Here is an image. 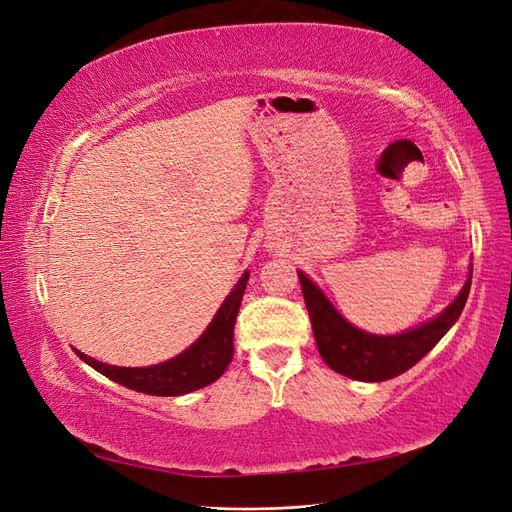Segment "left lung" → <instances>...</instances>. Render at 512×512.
<instances>
[{
	"instance_id": "8db88e82",
	"label": "left lung",
	"mask_w": 512,
	"mask_h": 512,
	"mask_svg": "<svg viewBox=\"0 0 512 512\" xmlns=\"http://www.w3.org/2000/svg\"><path fill=\"white\" fill-rule=\"evenodd\" d=\"M297 273L322 361L337 374L361 382L391 380L421 361L461 316L472 284L470 269L457 299L436 318L397 335H374L356 329L303 271Z\"/></svg>"
}]
</instances>
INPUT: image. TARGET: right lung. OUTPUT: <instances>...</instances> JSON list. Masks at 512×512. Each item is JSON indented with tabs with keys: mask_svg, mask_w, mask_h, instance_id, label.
Listing matches in <instances>:
<instances>
[{
	"mask_svg": "<svg viewBox=\"0 0 512 512\" xmlns=\"http://www.w3.org/2000/svg\"><path fill=\"white\" fill-rule=\"evenodd\" d=\"M247 280H250V271H245L239 277V282L230 290L218 312H215L205 333L188 350H183L164 363L149 367H117L91 359V356L76 348L74 352L81 361L100 371L108 380L128 386V389L138 393L177 397L203 389V386L218 380L232 361V352H235L232 333H235V320Z\"/></svg>",
	"mask_w": 512,
	"mask_h": 512,
	"instance_id": "1",
	"label": "right lung"
}]
</instances>
